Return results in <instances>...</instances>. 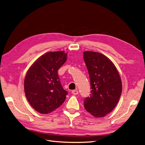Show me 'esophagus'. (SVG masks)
<instances>
[{
    "label": "esophagus",
    "mask_w": 145,
    "mask_h": 145,
    "mask_svg": "<svg viewBox=\"0 0 145 145\" xmlns=\"http://www.w3.org/2000/svg\"><path fill=\"white\" fill-rule=\"evenodd\" d=\"M72 93L73 94V95H78V90H73L72 91Z\"/></svg>",
    "instance_id": "34e87169"
}]
</instances>
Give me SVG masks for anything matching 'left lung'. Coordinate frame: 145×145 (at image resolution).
Masks as SVG:
<instances>
[{
  "mask_svg": "<svg viewBox=\"0 0 145 145\" xmlns=\"http://www.w3.org/2000/svg\"><path fill=\"white\" fill-rule=\"evenodd\" d=\"M84 59L91 82V95L85 99V110L96 118L111 112L122 92L121 78L114 63L104 54L84 52Z\"/></svg>",
  "mask_w": 145,
  "mask_h": 145,
  "instance_id": "1",
  "label": "left lung"
}]
</instances>
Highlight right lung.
Masks as SVG:
<instances>
[{
	"label": "right lung",
	"mask_w": 145,
	"mask_h": 145,
	"mask_svg": "<svg viewBox=\"0 0 145 145\" xmlns=\"http://www.w3.org/2000/svg\"><path fill=\"white\" fill-rule=\"evenodd\" d=\"M63 51L47 52L32 65L24 80V91L30 105L43 114L64 103L67 92L63 88L57 71L67 60Z\"/></svg>",
	"instance_id": "add662e5"
}]
</instances>
